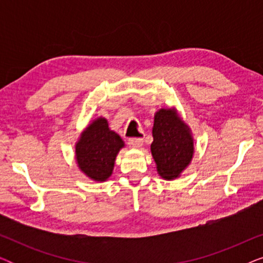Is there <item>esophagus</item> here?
Instances as JSON below:
<instances>
[{
  "instance_id": "34e87169",
  "label": "esophagus",
  "mask_w": 263,
  "mask_h": 263,
  "mask_svg": "<svg viewBox=\"0 0 263 263\" xmlns=\"http://www.w3.org/2000/svg\"><path fill=\"white\" fill-rule=\"evenodd\" d=\"M129 146L133 147V148H140L143 143V139L141 138H130L128 140Z\"/></svg>"
}]
</instances>
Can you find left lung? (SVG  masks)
Masks as SVG:
<instances>
[{
    "label": "left lung",
    "instance_id": "left-lung-1",
    "mask_svg": "<svg viewBox=\"0 0 263 263\" xmlns=\"http://www.w3.org/2000/svg\"><path fill=\"white\" fill-rule=\"evenodd\" d=\"M151 151L163 178L172 179L188 166L194 153L189 128L174 110L161 109L154 116Z\"/></svg>",
    "mask_w": 263,
    "mask_h": 263
}]
</instances>
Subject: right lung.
<instances>
[{
  "mask_svg": "<svg viewBox=\"0 0 263 263\" xmlns=\"http://www.w3.org/2000/svg\"><path fill=\"white\" fill-rule=\"evenodd\" d=\"M124 146L121 136L110 130L105 118H98L82 133L77 143L79 167L95 181H105L112 174L116 156Z\"/></svg>",
  "mask_w": 263,
  "mask_h": 263,
  "instance_id": "add662e5",
  "label": "right lung"
}]
</instances>
